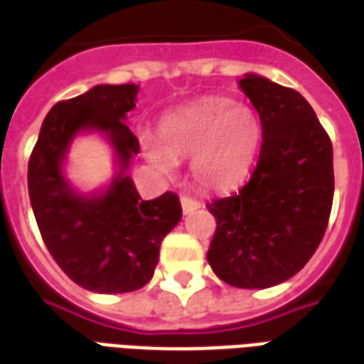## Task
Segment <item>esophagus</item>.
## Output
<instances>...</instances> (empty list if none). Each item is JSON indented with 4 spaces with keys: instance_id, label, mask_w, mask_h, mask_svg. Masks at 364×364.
Segmentation results:
<instances>
[{
    "instance_id": "34e87169",
    "label": "esophagus",
    "mask_w": 364,
    "mask_h": 364,
    "mask_svg": "<svg viewBox=\"0 0 364 364\" xmlns=\"http://www.w3.org/2000/svg\"><path fill=\"white\" fill-rule=\"evenodd\" d=\"M181 206H183V213L189 214L193 213V210H197L198 206H200V203H198L197 198L189 197V195H181Z\"/></svg>"
}]
</instances>
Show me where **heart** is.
Here are the masks:
<instances>
[{"label":"heart","mask_w":364,"mask_h":364,"mask_svg":"<svg viewBox=\"0 0 364 364\" xmlns=\"http://www.w3.org/2000/svg\"><path fill=\"white\" fill-rule=\"evenodd\" d=\"M261 136L253 109L216 97L169 112L159 124V142L144 140L142 150L166 173L173 171L175 159H191L197 185L228 189L253 166Z\"/></svg>","instance_id":"obj_1"}]
</instances>
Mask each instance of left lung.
<instances>
[{"label": "left lung", "instance_id": "1", "mask_svg": "<svg viewBox=\"0 0 364 364\" xmlns=\"http://www.w3.org/2000/svg\"><path fill=\"white\" fill-rule=\"evenodd\" d=\"M240 87L259 112L263 142L250 181L206 208L216 232L206 259L237 289H267L318 250L333 203V148L298 91L247 74Z\"/></svg>", "mask_w": 364, "mask_h": 364}]
</instances>
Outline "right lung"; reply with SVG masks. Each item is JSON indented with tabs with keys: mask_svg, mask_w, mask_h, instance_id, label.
Instances as JSON below:
<instances>
[{
	"mask_svg": "<svg viewBox=\"0 0 364 364\" xmlns=\"http://www.w3.org/2000/svg\"><path fill=\"white\" fill-rule=\"evenodd\" d=\"M136 93L132 83L95 85L58 101L28 159V197L44 245L75 284L101 294L142 289L158 265L161 240L183 214L175 193L142 200L124 175L130 158L140 151L124 122L136 107ZM80 129L105 132L121 164L112 187L93 198L77 196L61 175L67 146Z\"/></svg>",
	"mask_w": 364,
	"mask_h": 364,
	"instance_id": "1",
	"label": "right lung"
}]
</instances>
